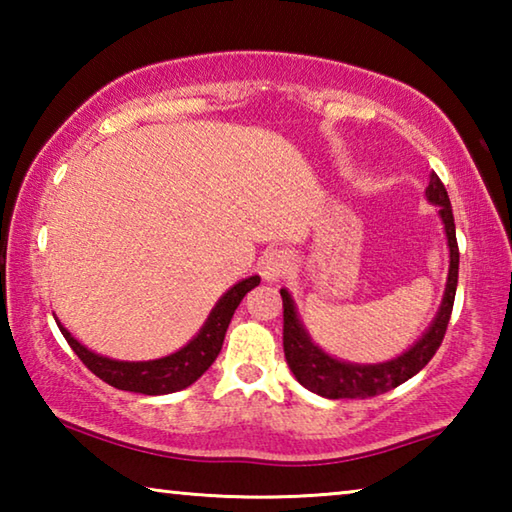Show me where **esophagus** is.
Listing matches in <instances>:
<instances>
[{"label": "esophagus", "mask_w": 512, "mask_h": 512, "mask_svg": "<svg viewBox=\"0 0 512 512\" xmlns=\"http://www.w3.org/2000/svg\"><path fill=\"white\" fill-rule=\"evenodd\" d=\"M291 262H293V255L289 253V250L273 248V250H268V253L262 257V264H259V268H262L264 280L277 282V280H282V277L289 273Z\"/></svg>", "instance_id": "obj_1"}]
</instances>
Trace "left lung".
Here are the masks:
<instances>
[{
  "label": "left lung",
  "instance_id": "8db88e82",
  "mask_svg": "<svg viewBox=\"0 0 512 512\" xmlns=\"http://www.w3.org/2000/svg\"><path fill=\"white\" fill-rule=\"evenodd\" d=\"M427 201L438 207L440 219L445 225L447 246H449V273L445 284L443 305H440L436 318L429 325L422 339L411 345L409 350L402 352L400 357L384 363H348L329 357L325 350L311 341L305 325L300 323L296 305L287 289H280L282 307H284V357L293 375L302 386L309 388L311 393L323 395L327 400H366L381 393H388L404 384L406 379L427 366L433 354L440 348L445 339L449 316H452L456 284H458V244H456V225L452 214V203H449L447 189L440 183L436 173L429 176Z\"/></svg>",
  "mask_w": 512,
  "mask_h": 512
}]
</instances>
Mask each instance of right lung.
Masks as SVG:
<instances>
[{"label": "right lung", "mask_w": 512, "mask_h": 512, "mask_svg": "<svg viewBox=\"0 0 512 512\" xmlns=\"http://www.w3.org/2000/svg\"><path fill=\"white\" fill-rule=\"evenodd\" d=\"M259 284V275L246 277V280L237 282L230 291H225L216 302L214 309L207 316L205 325L201 327L192 341L178 352L169 354V357L153 359V361H117L94 354L74 339L67 329L56 320L60 332H63L69 348L76 352L88 370H92L99 379L106 384L119 388V391H131L142 395H167L183 391V388L192 386L194 381L203 375V372L212 366L214 359L219 357L221 345L228 332V325L232 314L239 307L250 289ZM56 318V316H54Z\"/></svg>", "instance_id": "obj_1"}]
</instances>
